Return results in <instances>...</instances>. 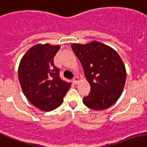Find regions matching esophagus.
I'll return each instance as SVG.
<instances>
[{
	"mask_svg": "<svg viewBox=\"0 0 147 147\" xmlns=\"http://www.w3.org/2000/svg\"><path fill=\"white\" fill-rule=\"evenodd\" d=\"M78 81H79V80H78V78L75 77V78H74V79H73V83H74V84H77L78 82Z\"/></svg>",
	"mask_w": 147,
	"mask_h": 147,
	"instance_id": "esophagus-1",
	"label": "esophagus"
}]
</instances>
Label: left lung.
<instances>
[{"label":"left lung","instance_id":"left-lung-1","mask_svg":"<svg viewBox=\"0 0 147 147\" xmlns=\"http://www.w3.org/2000/svg\"><path fill=\"white\" fill-rule=\"evenodd\" d=\"M71 46L90 85V94L83 99L84 104L94 110L113 106L121 96L126 81L125 64L119 53L96 40Z\"/></svg>","mask_w":147,"mask_h":147}]
</instances>
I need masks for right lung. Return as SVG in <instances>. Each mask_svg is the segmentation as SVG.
Masks as SVG:
<instances>
[{"label": "right lung", "mask_w": 147, "mask_h": 147, "mask_svg": "<svg viewBox=\"0 0 147 147\" xmlns=\"http://www.w3.org/2000/svg\"><path fill=\"white\" fill-rule=\"evenodd\" d=\"M60 45L38 44L27 51L20 60L18 77L22 92L33 106L45 112L63 103L71 84L60 79L53 57Z\"/></svg>", "instance_id": "1"}]
</instances>
